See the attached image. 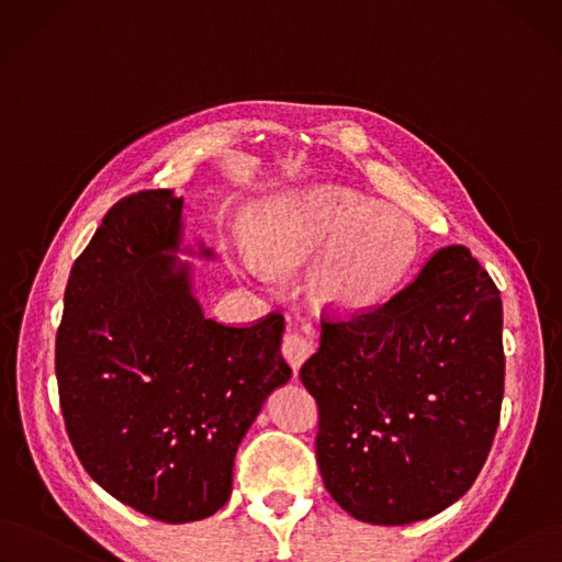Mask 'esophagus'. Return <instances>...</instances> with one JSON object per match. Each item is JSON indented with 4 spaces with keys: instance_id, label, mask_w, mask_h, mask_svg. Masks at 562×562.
I'll return each instance as SVG.
<instances>
[{
    "instance_id": "obj_1",
    "label": "esophagus",
    "mask_w": 562,
    "mask_h": 562,
    "mask_svg": "<svg viewBox=\"0 0 562 562\" xmlns=\"http://www.w3.org/2000/svg\"><path fill=\"white\" fill-rule=\"evenodd\" d=\"M317 349V336L310 324H294L289 326L284 342H282V355L289 361V366L299 372V368L315 355Z\"/></svg>"
}]
</instances>
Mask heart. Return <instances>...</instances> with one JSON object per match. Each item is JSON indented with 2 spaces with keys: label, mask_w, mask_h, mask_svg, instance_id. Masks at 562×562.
I'll return each instance as SVG.
<instances>
[{
  "label": "heart",
  "mask_w": 562,
  "mask_h": 562,
  "mask_svg": "<svg viewBox=\"0 0 562 562\" xmlns=\"http://www.w3.org/2000/svg\"><path fill=\"white\" fill-rule=\"evenodd\" d=\"M417 255V226L389 203L338 184H315L268 203L255 224V249L243 247L238 268L261 278L266 268L294 270L313 262V301L334 315L380 305Z\"/></svg>",
  "instance_id": "1"
}]
</instances>
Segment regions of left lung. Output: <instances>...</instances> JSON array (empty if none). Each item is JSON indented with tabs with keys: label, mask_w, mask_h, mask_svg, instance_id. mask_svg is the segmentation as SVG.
I'll list each match as a JSON object with an SVG mask.
<instances>
[{
	"label": "left lung",
	"mask_w": 562,
	"mask_h": 562,
	"mask_svg": "<svg viewBox=\"0 0 562 562\" xmlns=\"http://www.w3.org/2000/svg\"><path fill=\"white\" fill-rule=\"evenodd\" d=\"M319 409L317 463L359 521H424L474 484L505 391L501 289L463 245L359 315L322 313L301 368Z\"/></svg>",
	"instance_id": "left-lung-1"
}]
</instances>
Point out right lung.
<instances>
[{
    "mask_svg": "<svg viewBox=\"0 0 562 562\" xmlns=\"http://www.w3.org/2000/svg\"><path fill=\"white\" fill-rule=\"evenodd\" d=\"M182 196L120 199L76 259L55 340L59 407L74 451L120 503L164 524L215 514L266 396L292 378L284 317H203L178 266ZM211 255V249H203Z\"/></svg>",
    "mask_w": 562,
    "mask_h": 562,
    "instance_id": "right-lung-1",
    "label": "right lung"
}]
</instances>
